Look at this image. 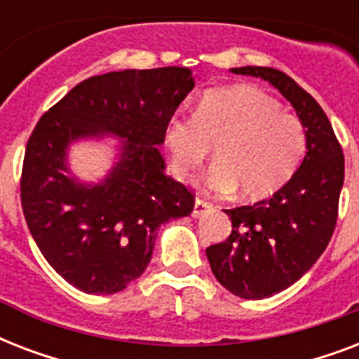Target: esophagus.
Returning <instances> with one entry per match:
<instances>
[{"label":"esophagus","mask_w":359,"mask_h":359,"mask_svg":"<svg viewBox=\"0 0 359 359\" xmlns=\"http://www.w3.org/2000/svg\"><path fill=\"white\" fill-rule=\"evenodd\" d=\"M212 208V205L208 201H203V199H196V203H194V210H191V216L194 218H199V216H203V214L207 212V210H210Z\"/></svg>","instance_id":"esophagus-1"}]
</instances>
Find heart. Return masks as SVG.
Masks as SVG:
<instances>
[{"label":"heart","mask_w":359,"mask_h":359,"mask_svg":"<svg viewBox=\"0 0 359 359\" xmlns=\"http://www.w3.org/2000/svg\"><path fill=\"white\" fill-rule=\"evenodd\" d=\"M163 141L173 173L194 180L210 147L218 162L207 177L216 194L240 190L244 199H264L290 180L307 149L306 126L283 114L278 100L250 86L207 91L194 115H171Z\"/></svg>","instance_id":"heart-1"}]
</instances>
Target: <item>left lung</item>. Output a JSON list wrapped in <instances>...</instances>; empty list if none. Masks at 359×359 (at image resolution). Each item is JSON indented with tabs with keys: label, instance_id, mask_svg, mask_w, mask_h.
<instances>
[{
	"label": "left lung",
	"instance_id": "obj_1",
	"mask_svg": "<svg viewBox=\"0 0 359 359\" xmlns=\"http://www.w3.org/2000/svg\"><path fill=\"white\" fill-rule=\"evenodd\" d=\"M233 74L268 81L294 108L307 134L300 168L270 199L225 210L229 238L207 248L214 276L245 300H262L296 283L324 253L337 222L345 156L324 109L292 78L270 67Z\"/></svg>",
	"mask_w": 359,
	"mask_h": 359
}]
</instances>
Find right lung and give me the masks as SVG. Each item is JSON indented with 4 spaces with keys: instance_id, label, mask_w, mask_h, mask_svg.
<instances>
[{
    "instance_id": "add662e5",
    "label": "right lung",
    "mask_w": 359,
    "mask_h": 359,
    "mask_svg": "<svg viewBox=\"0 0 359 359\" xmlns=\"http://www.w3.org/2000/svg\"><path fill=\"white\" fill-rule=\"evenodd\" d=\"M194 86L184 67L93 76L36 123L25 147L22 208L44 259L76 289H126L151 262L158 227L194 210V196L165 175L158 149ZM108 135L120 137L116 163L102 181L83 183L69 171V147Z\"/></svg>"
}]
</instances>
